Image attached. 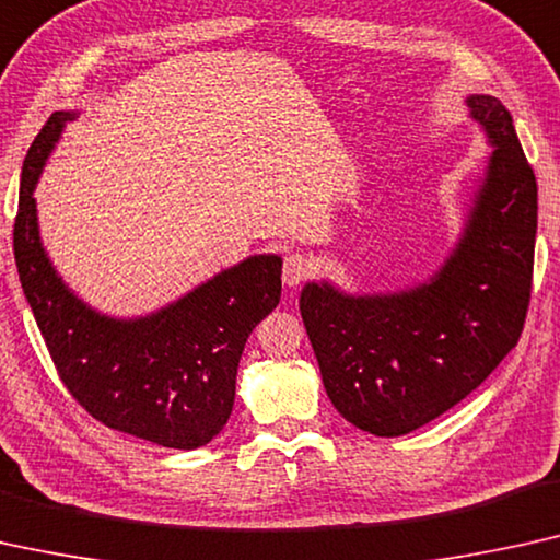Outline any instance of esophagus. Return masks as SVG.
<instances>
[{
    "instance_id": "1",
    "label": "esophagus",
    "mask_w": 560,
    "mask_h": 560,
    "mask_svg": "<svg viewBox=\"0 0 560 560\" xmlns=\"http://www.w3.org/2000/svg\"><path fill=\"white\" fill-rule=\"evenodd\" d=\"M312 271H314V264H312L310 256H304V254H289L287 258H283V271H281V277H283V283H287L289 289H294V287H299V283H302V281L310 279Z\"/></svg>"
}]
</instances>
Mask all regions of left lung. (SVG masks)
<instances>
[{"label": "left lung", "mask_w": 560, "mask_h": 560, "mask_svg": "<svg viewBox=\"0 0 560 560\" xmlns=\"http://www.w3.org/2000/svg\"><path fill=\"white\" fill-rule=\"evenodd\" d=\"M492 154L459 241L434 277L381 294L304 283L306 335L332 406L375 436H404L467 398L523 332L533 287L538 185L513 116L467 96Z\"/></svg>", "instance_id": "obj_1"}]
</instances>
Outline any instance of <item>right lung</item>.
Returning a JSON list of instances; mask_svg holds the SVG:
<instances>
[{
	"mask_svg": "<svg viewBox=\"0 0 560 560\" xmlns=\"http://www.w3.org/2000/svg\"><path fill=\"white\" fill-rule=\"evenodd\" d=\"M75 112H55L22 162L14 261L50 358L78 404L108 429L167 448H198L231 419L248 335L281 299V256L223 269L144 317H108L83 302L47 256L33 198Z\"/></svg>",
	"mask_w": 560,
	"mask_h": 560,
	"instance_id": "add662e5",
	"label": "right lung"
}]
</instances>
